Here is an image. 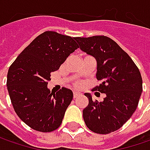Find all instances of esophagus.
<instances>
[{"instance_id":"34e87169","label":"esophagus","mask_w":150,"mask_h":150,"mask_svg":"<svg viewBox=\"0 0 150 150\" xmlns=\"http://www.w3.org/2000/svg\"><path fill=\"white\" fill-rule=\"evenodd\" d=\"M80 95V93H78V92H73V98H77V97H78V96Z\"/></svg>"}]
</instances>
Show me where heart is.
Listing matches in <instances>:
<instances>
[{"label": "heart", "instance_id": "1", "mask_svg": "<svg viewBox=\"0 0 150 150\" xmlns=\"http://www.w3.org/2000/svg\"><path fill=\"white\" fill-rule=\"evenodd\" d=\"M73 86H74L76 88H81V87L83 86V83H82L81 81H79V80H77V81H75V82L73 83Z\"/></svg>", "mask_w": 150, "mask_h": 150}]
</instances>
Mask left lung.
Returning a JSON list of instances; mask_svg holds the SVG:
<instances>
[{"instance_id":"8db88e82","label":"left lung","mask_w":150,"mask_h":150,"mask_svg":"<svg viewBox=\"0 0 150 150\" xmlns=\"http://www.w3.org/2000/svg\"><path fill=\"white\" fill-rule=\"evenodd\" d=\"M81 50L97 60V79L101 83L92 91L105 93L103 101H93L83 111L87 127L96 134H107L120 129L137 108L143 91L140 72L127 52L106 36L75 38Z\"/></svg>"}]
</instances>
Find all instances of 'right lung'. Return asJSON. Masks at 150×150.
<instances>
[{
	"instance_id": "obj_1",
	"label": "right lung",
	"mask_w": 150,
	"mask_h": 150,
	"mask_svg": "<svg viewBox=\"0 0 150 150\" xmlns=\"http://www.w3.org/2000/svg\"><path fill=\"white\" fill-rule=\"evenodd\" d=\"M78 47L75 38L47 31L35 38L9 67L6 86L13 108L32 129L47 133L62 124L73 93L66 88L51 93L47 82L51 73Z\"/></svg>"
}]
</instances>
